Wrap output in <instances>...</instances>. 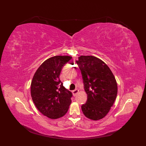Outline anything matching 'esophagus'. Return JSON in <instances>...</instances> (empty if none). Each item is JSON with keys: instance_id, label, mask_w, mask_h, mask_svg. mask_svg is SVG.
I'll list each match as a JSON object with an SVG mask.
<instances>
[{"instance_id": "34e87169", "label": "esophagus", "mask_w": 146, "mask_h": 146, "mask_svg": "<svg viewBox=\"0 0 146 146\" xmlns=\"http://www.w3.org/2000/svg\"><path fill=\"white\" fill-rule=\"evenodd\" d=\"M78 92H79V90H78V89H74V90H73V95H74V96L78 94Z\"/></svg>"}]
</instances>
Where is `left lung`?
<instances>
[{"mask_svg": "<svg viewBox=\"0 0 146 146\" xmlns=\"http://www.w3.org/2000/svg\"><path fill=\"white\" fill-rule=\"evenodd\" d=\"M76 61L81 71L87 101L81 106L91 119L103 118L110 111L117 95V83L109 67L97 57H79Z\"/></svg>", "mask_w": 146, "mask_h": 146, "instance_id": "8db88e82", "label": "left lung"}]
</instances>
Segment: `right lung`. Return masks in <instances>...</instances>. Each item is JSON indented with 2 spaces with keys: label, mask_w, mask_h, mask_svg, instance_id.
<instances>
[{
  "label": "right lung",
  "mask_w": 146,
  "mask_h": 146,
  "mask_svg": "<svg viewBox=\"0 0 146 146\" xmlns=\"http://www.w3.org/2000/svg\"><path fill=\"white\" fill-rule=\"evenodd\" d=\"M72 58L70 56L51 57L36 71L31 85V94L37 108L45 116L57 119L67 113L71 104L72 92L60 79L63 66Z\"/></svg>",
  "instance_id": "add662e5"
}]
</instances>
